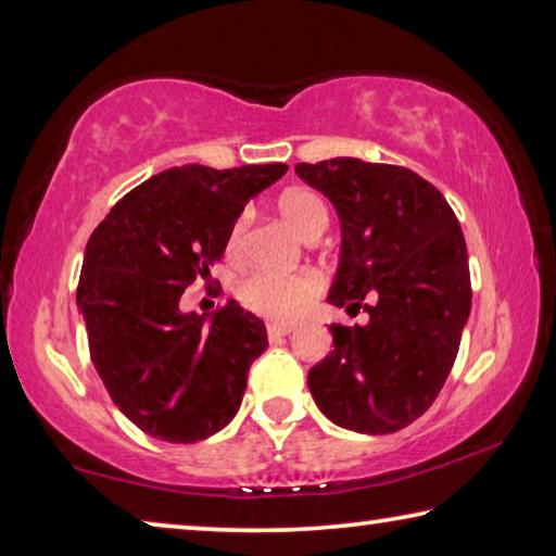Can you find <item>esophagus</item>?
<instances>
[{
  "instance_id": "obj_1",
  "label": "esophagus",
  "mask_w": 556,
  "mask_h": 556,
  "mask_svg": "<svg viewBox=\"0 0 556 556\" xmlns=\"http://www.w3.org/2000/svg\"><path fill=\"white\" fill-rule=\"evenodd\" d=\"M291 331H294V324H279V321H271V324H267V336H269V341H277V338H281V336H289Z\"/></svg>"
}]
</instances>
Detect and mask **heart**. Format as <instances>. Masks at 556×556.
Returning a JSON list of instances; mask_svg holds the SVG:
<instances>
[{
  "mask_svg": "<svg viewBox=\"0 0 556 556\" xmlns=\"http://www.w3.org/2000/svg\"><path fill=\"white\" fill-rule=\"evenodd\" d=\"M279 213L301 238L321 235L328 225V208L316 193L294 188L279 199ZM250 213L242 211L235 218L228 235V252H240V244L248 230ZM318 277L312 271H294V275H277V271H250L235 285V299L252 314L267 318H291L316 296Z\"/></svg>",
  "mask_w": 556,
  "mask_h": 556,
  "instance_id": "heart-1",
  "label": "heart"
}]
</instances>
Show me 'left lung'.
<instances>
[{
  "instance_id": "8db88e82",
  "label": "left lung",
  "mask_w": 556,
  "mask_h": 556,
  "mask_svg": "<svg viewBox=\"0 0 556 556\" xmlns=\"http://www.w3.org/2000/svg\"><path fill=\"white\" fill-rule=\"evenodd\" d=\"M296 174L341 220L328 301L370 314L331 326L336 348L308 370V390L333 425L392 434L431 407L454 368L470 314L464 232L444 195L404 166L338 156Z\"/></svg>"
}]
</instances>
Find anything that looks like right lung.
<instances>
[{"mask_svg": "<svg viewBox=\"0 0 556 556\" xmlns=\"http://www.w3.org/2000/svg\"><path fill=\"white\" fill-rule=\"evenodd\" d=\"M287 164L174 166L131 188L90 235L78 281L92 365L112 402L149 437L195 444L238 414L267 331L238 301L181 312L184 289L211 277L244 203Z\"/></svg>", "mask_w": 556, "mask_h": 556, "instance_id": "obj_1", "label": "right lung"}]
</instances>
